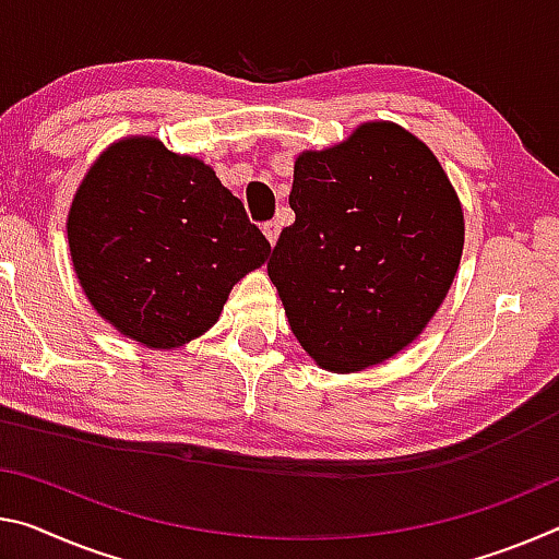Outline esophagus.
I'll list each match as a JSON object with an SVG mask.
<instances>
[{
	"instance_id": "1",
	"label": "esophagus",
	"mask_w": 559,
	"mask_h": 559,
	"mask_svg": "<svg viewBox=\"0 0 559 559\" xmlns=\"http://www.w3.org/2000/svg\"><path fill=\"white\" fill-rule=\"evenodd\" d=\"M263 234H265V238H269L271 246H276L278 234H281V224H278V221H269V224H263Z\"/></svg>"
}]
</instances>
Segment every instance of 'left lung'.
<instances>
[{"label": "left lung", "instance_id": "obj_1", "mask_svg": "<svg viewBox=\"0 0 559 559\" xmlns=\"http://www.w3.org/2000/svg\"><path fill=\"white\" fill-rule=\"evenodd\" d=\"M294 226L269 276L316 366L358 373L407 348L460 265L463 206L428 144L393 121H366L341 144L300 152Z\"/></svg>", "mask_w": 559, "mask_h": 559}]
</instances>
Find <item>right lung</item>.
Returning <instances> with one entry per match:
<instances>
[{
	"label": "right lung",
	"mask_w": 559,
	"mask_h": 559,
	"mask_svg": "<svg viewBox=\"0 0 559 559\" xmlns=\"http://www.w3.org/2000/svg\"><path fill=\"white\" fill-rule=\"evenodd\" d=\"M67 238L94 311L152 350L206 333L271 253L214 168L156 136L104 148L69 206Z\"/></svg>",
	"instance_id": "add662e5"
}]
</instances>
